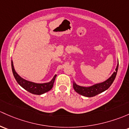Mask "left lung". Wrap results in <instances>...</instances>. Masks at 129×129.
I'll list each match as a JSON object with an SVG mask.
<instances>
[{"label": "left lung", "mask_w": 129, "mask_h": 129, "mask_svg": "<svg viewBox=\"0 0 129 129\" xmlns=\"http://www.w3.org/2000/svg\"><path fill=\"white\" fill-rule=\"evenodd\" d=\"M118 67L119 62L117 65V67H116V71L112 74V75L108 80H106L103 82L95 84V85H93V86H88V87L79 86V85H77L75 82H74V84H73L74 88L77 93L81 94V95L84 96H94L104 91H106L110 87V86L112 85L114 80L115 78H116V75H117Z\"/></svg>", "instance_id": "obj_1"}]
</instances>
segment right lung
I'll return each instance as SVG.
<instances>
[{
  "mask_svg": "<svg viewBox=\"0 0 129 129\" xmlns=\"http://www.w3.org/2000/svg\"><path fill=\"white\" fill-rule=\"evenodd\" d=\"M12 72H13V76H14L15 78L17 80V82L20 86L24 89L28 91L29 93H32L34 94H38V95H40V94L45 93L46 92L49 91L52 89V86H53L54 80L56 77V75H54L53 78L51 82L48 83H36L32 82H29V81L26 80L21 78L20 75L16 72L15 70L14 67H13V61L12 60Z\"/></svg>",
  "mask_w": 129,
  "mask_h": 129,
  "instance_id": "right-lung-1",
  "label": "right lung"
}]
</instances>
